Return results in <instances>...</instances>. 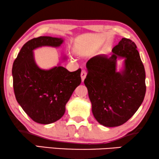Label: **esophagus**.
Instances as JSON below:
<instances>
[{"label": "esophagus", "mask_w": 159, "mask_h": 159, "mask_svg": "<svg viewBox=\"0 0 159 159\" xmlns=\"http://www.w3.org/2000/svg\"><path fill=\"white\" fill-rule=\"evenodd\" d=\"M86 76H87L86 71L85 70H82V72H81V78H82V82H83L84 80V79H85Z\"/></svg>", "instance_id": "esophagus-1"}]
</instances>
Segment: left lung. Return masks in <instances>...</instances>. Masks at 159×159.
Returning <instances> with one entry per match:
<instances>
[{
    "label": "left lung",
    "instance_id": "1",
    "mask_svg": "<svg viewBox=\"0 0 159 159\" xmlns=\"http://www.w3.org/2000/svg\"><path fill=\"white\" fill-rule=\"evenodd\" d=\"M112 52L109 58L98 56L87 62L84 81L95 119L108 127L127 122L142 104L146 91L144 66L135 43L122 38ZM118 57L125 58L121 73L116 71Z\"/></svg>",
    "mask_w": 159,
    "mask_h": 159
}]
</instances>
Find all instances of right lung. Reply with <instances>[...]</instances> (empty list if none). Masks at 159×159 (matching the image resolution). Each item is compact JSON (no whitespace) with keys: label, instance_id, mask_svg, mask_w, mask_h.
<instances>
[{"label":"right lung","instance_id":"add662e5","mask_svg":"<svg viewBox=\"0 0 159 159\" xmlns=\"http://www.w3.org/2000/svg\"><path fill=\"white\" fill-rule=\"evenodd\" d=\"M61 38L40 36L25 43L13 64L15 97L34 121L43 125L55 122L63 116L74 90L81 83V69L69 71L63 66L43 70L34 60V48L58 47Z\"/></svg>","mask_w":159,"mask_h":159}]
</instances>
